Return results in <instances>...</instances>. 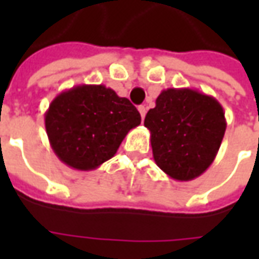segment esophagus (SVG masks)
I'll return each mask as SVG.
<instances>
[{
  "label": "esophagus",
  "mask_w": 259,
  "mask_h": 259,
  "mask_svg": "<svg viewBox=\"0 0 259 259\" xmlns=\"http://www.w3.org/2000/svg\"><path fill=\"white\" fill-rule=\"evenodd\" d=\"M139 112H140L141 115V119H144V116H146L147 113V108L144 107V105H140V107H139Z\"/></svg>",
  "instance_id": "34e87169"
}]
</instances>
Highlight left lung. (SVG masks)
Listing matches in <instances>:
<instances>
[{
	"mask_svg": "<svg viewBox=\"0 0 259 259\" xmlns=\"http://www.w3.org/2000/svg\"><path fill=\"white\" fill-rule=\"evenodd\" d=\"M144 126L155 163L169 178L189 182L213 162L226 119L217 98L193 89H166L147 112Z\"/></svg>",
	"mask_w": 259,
	"mask_h": 259,
	"instance_id": "left-lung-1",
	"label": "left lung"
}]
</instances>
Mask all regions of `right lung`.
<instances>
[{
    "instance_id": "1",
    "label": "right lung",
    "mask_w": 259,
    "mask_h": 259,
    "mask_svg": "<svg viewBox=\"0 0 259 259\" xmlns=\"http://www.w3.org/2000/svg\"><path fill=\"white\" fill-rule=\"evenodd\" d=\"M46 130L55 155L77 170H93L116 154L141 122L132 102L104 84H79L59 93L48 107Z\"/></svg>"
}]
</instances>
